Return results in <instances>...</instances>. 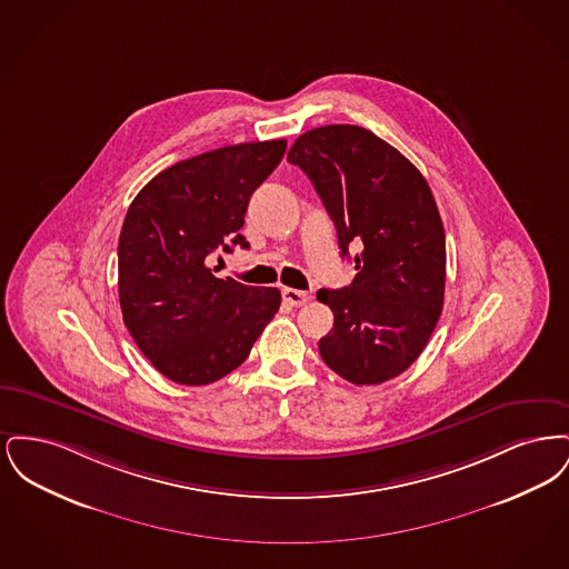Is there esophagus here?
<instances>
[{"instance_id": "esophagus-1", "label": "esophagus", "mask_w": 569, "mask_h": 569, "mask_svg": "<svg viewBox=\"0 0 569 569\" xmlns=\"http://www.w3.org/2000/svg\"><path fill=\"white\" fill-rule=\"evenodd\" d=\"M281 295H283V300L288 305H292V307H302V305H307L311 300L307 292H300V290H295V288H286Z\"/></svg>"}]
</instances>
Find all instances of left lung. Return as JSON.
I'll return each instance as SVG.
<instances>
[{
    "label": "left lung",
    "instance_id": "obj_1",
    "mask_svg": "<svg viewBox=\"0 0 569 569\" xmlns=\"http://www.w3.org/2000/svg\"><path fill=\"white\" fill-rule=\"evenodd\" d=\"M288 162L311 179L356 277L318 292L335 316L318 348L356 386L403 373L433 335L446 290V234L427 179L392 144L358 126L298 136Z\"/></svg>",
    "mask_w": 569,
    "mask_h": 569
}]
</instances>
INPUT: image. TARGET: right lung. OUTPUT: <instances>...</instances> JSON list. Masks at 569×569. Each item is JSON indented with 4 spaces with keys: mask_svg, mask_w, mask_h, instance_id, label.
Here are the masks:
<instances>
[{
    "mask_svg": "<svg viewBox=\"0 0 569 569\" xmlns=\"http://www.w3.org/2000/svg\"><path fill=\"white\" fill-rule=\"evenodd\" d=\"M286 153V140L243 142L177 162L138 191L119 237L123 322L172 381L204 386L251 352L281 305L277 288L217 279L209 258L249 247L251 193Z\"/></svg>",
    "mask_w": 569,
    "mask_h": 569,
    "instance_id": "1",
    "label": "right lung"
}]
</instances>
